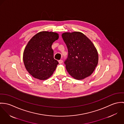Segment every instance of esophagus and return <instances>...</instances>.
I'll list each match as a JSON object with an SVG mask.
<instances>
[{"instance_id": "obj_1", "label": "esophagus", "mask_w": 124, "mask_h": 124, "mask_svg": "<svg viewBox=\"0 0 124 124\" xmlns=\"http://www.w3.org/2000/svg\"><path fill=\"white\" fill-rule=\"evenodd\" d=\"M58 62H59V63L60 64H62V63L63 62V61H62V60H59Z\"/></svg>"}]
</instances>
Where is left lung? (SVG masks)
<instances>
[{"instance_id":"8db88e82","label":"left lung","mask_w":124,"mask_h":124,"mask_svg":"<svg viewBox=\"0 0 124 124\" xmlns=\"http://www.w3.org/2000/svg\"><path fill=\"white\" fill-rule=\"evenodd\" d=\"M62 36L68 49L64 63L69 74L77 80L91 75L98 62V53L93 42L80 32H65Z\"/></svg>"}]
</instances>
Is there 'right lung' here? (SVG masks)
<instances>
[{
    "mask_svg": "<svg viewBox=\"0 0 124 124\" xmlns=\"http://www.w3.org/2000/svg\"><path fill=\"white\" fill-rule=\"evenodd\" d=\"M58 38L57 33L41 31L34 36L26 45L23 56L24 63L35 78L46 80L55 70L59 62L53 58L52 45Z\"/></svg>",
    "mask_w": 124,
    "mask_h": 124,
    "instance_id": "obj_1",
    "label": "right lung"
}]
</instances>
